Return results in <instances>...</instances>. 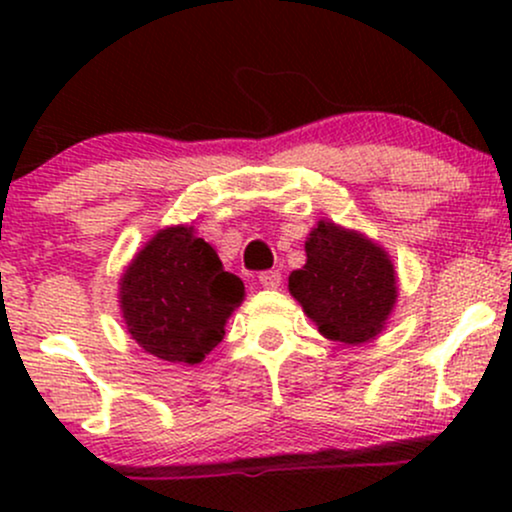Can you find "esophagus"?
I'll list each match as a JSON object with an SVG mask.
<instances>
[{
    "label": "esophagus",
    "mask_w": 512,
    "mask_h": 512,
    "mask_svg": "<svg viewBox=\"0 0 512 512\" xmlns=\"http://www.w3.org/2000/svg\"><path fill=\"white\" fill-rule=\"evenodd\" d=\"M260 284L264 289H279L281 286V272L279 269H267V272L260 274Z\"/></svg>",
    "instance_id": "esophagus-1"
}]
</instances>
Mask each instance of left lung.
I'll return each instance as SVG.
<instances>
[{
    "instance_id": "left-lung-1",
    "label": "left lung",
    "mask_w": 512,
    "mask_h": 512,
    "mask_svg": "<svg viewBox=\"0 0 512 512\" xmlns=\"http://www.w3.org/2000/svg\"><path fill=\"white\" fill-rule=\"evenodd\" d=\"M303 269L289 276V291L327 339L363 344L383 330L397 301V279L383 248L320 221L305 240Z\"/></svg>"
}]
</instances>
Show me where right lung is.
I'll return each instance as SVG.
<instances>
[{
    "instance_id": "obj_1",
    "label": "right lung",
    "mask_w": 512,
    "mask_h": 512,
    "mask_svg": "<svg viewBox=\"0 0 512 512\" xmlns=\"http://www.w3.org/2000/svg\"><path fill=\"white\" fill-rule=\"evenodd\" d=\"M245 286L192 228L156 233L122 276V315L144 351L170 363H199L223 339Z\"/></svg>"
}]
</instances>
